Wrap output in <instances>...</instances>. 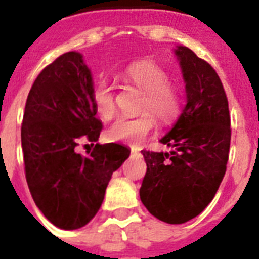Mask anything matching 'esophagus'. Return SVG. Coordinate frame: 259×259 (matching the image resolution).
<instances>
[{
  "label": "esophagus",
  "mask_w": 259,
  "mask_h": 259,
  "mask_svg": "<svg viewBox=\"0 0 259 259\" xmlns=\"http://www.w3.org/2000/svg\"><path fill=\"white\" fill-rule=\"evenodd\" d=\"M131 152H133V153H138L139 150H137V149H134V148H133V149H131Z\"/></svg>",
  "instance_id": "esophagus-1"
}]
</instances>
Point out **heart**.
I'll return each mask as SVG.
<instances>
[{
	"instance_id": "b5f03b06",
	"label": "heart",
	"mask_w": 259,
	"mask_h": 259,
	"mask_svg": "<svg viewBox=\"0 0 259 259\" xmlns=\"http://www.w3.org/2000/svg\"><path fill=\"white\" fill-rule=\"evenodd\" d=\"M124 79L144 91L139 109H146L137 117H120L107 128L106 137L113 142L139 145L149 137L156 125V120L168 124L177 118L183 104L180 88L170 80V75L163 67L153 61H138L126 67ZM95 111L104 120L115 114V95L113 86L99 82L92 92ZM155 114L153 116L151 113Z\"/></svg>"
}]
</instances>
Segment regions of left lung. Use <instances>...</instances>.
<instances>
[{
    "label": "left lung",
    "mask_w": 259,
    "mask_h": 259,
    "mask_svg": "<svg viewBox=\"0 0 259 259\" xmlns=\"http://www.w3.org/2000/svg\"><path fill=\"white\" fill-rule=\"evenodd\" d=\"M187 104L160 142L170 153L142 150L146 174L141 201L159 221L180 225L194 219L213 199L226 173L230 113L226 92L212 65L180 46Z\"/></svg>",
    "instance_id": "8db88e82"
}]
</instances>
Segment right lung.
Listing matches in <instances>:
<instances>
[{
    "label": "right lung",
    "instance_id": "add662e5",
    "mask_svg": "<svg viewBox=\"0 0 259 259\" xmlns=\"http://www.w3.org/2000/svg\"><path fill=\"white\" fill-rule=\"evenodd\" d=\"M91 71L79 53L62 54L38 74L27 95L21 138L33 201L64 230L85 226L102 206L111 176L130 156L118 144H96L102 122L92 103ZM80 140L95 148L74 152Z\"/></svg>",
    "mask_w": 259,
    "mask_h": 259
}]
</instances>
